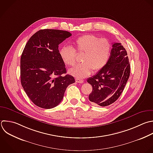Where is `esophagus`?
Instances as JSON below:
<instances>
[{
	"label": "esophagus",
	"instance_id": "esophagus-1",
	"mask_svg": "<svg viewBox=\"0 0 153 153\" xmlns=\"http://www.w3.org/2000/svg\"><path fill=\"white\" fill-rule=\"evenodd\" d=\"M75 81L76 82H78V83H83V82H84L83 79H82L81 78H76Z\"/></svg>",
	"mask_w": 153,
	"mask_h": 153
}]
</instances>
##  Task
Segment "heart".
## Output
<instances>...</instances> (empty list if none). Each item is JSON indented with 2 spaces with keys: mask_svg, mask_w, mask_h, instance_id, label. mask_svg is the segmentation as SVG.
<instances>
[{
  "mask_svg": "<svg viewBox=\"0 0 153 153\" xmlns=\"http://www.w3.org/2000/svg\"><path fill=\"white\" fill-rule=\"evenodd\" d=\"M72 47L65 45L60 50V56L64 64L68 66L75 65L76 53H84L82 63L71 69L69 74L78 78L90 75L93 71L97 72L108 63L111 51V45L106 39H100L93 35H85L74 40Z\"/></svg>",
  "mask_w": 153,
  "mask_h": 153,
  "instance_id": "1",
  "label": "heart"
}]
</instances>
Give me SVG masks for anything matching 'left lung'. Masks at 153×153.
Here are the masks:
<instances>
[{
  "mask_svg": "<svg viewBox=\"0 0 153 153\" xmlns=\"http://www.w3.org/2000/svg\"><path fill=\"white\" fill-rule=\"evenodd\" d=\"M130 63L126 49L120 43L114 42L106 65L87 82L93 87L89 100L101 106L115 102L123 91L130 76Z\"/></svg>",
  "mask_w": 153,
  "mask_h": 153,
  "instance_id": "1",
  "label": "left lung"
}]
</instances>
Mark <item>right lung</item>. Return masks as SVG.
I'll return each mask as SVG.
<instances>
[{
  "label": "right lung",
  "instance_id": "right-lung-1",
  "mask_svg": "<svg viewBox=\"0 0 153 153\" xmlns=\"http://www.w3.org/2000/svg\"><path fill=\"white\" fill-rule=\"evenodd\" d=\"M72 34L56 29L36 32L27 42L20 60L22 87L36 106L51 109L62 100L74 78L65 75V65L60 56L59 45Z\"/></svg>",
  "mask_w": 153,
  "mask_h": 153
}]
</instances>
